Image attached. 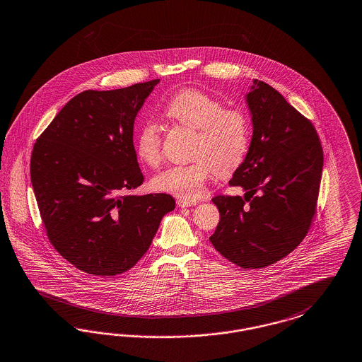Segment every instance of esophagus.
Segmentation results:
<instances>
[{
	"instance_id": "obj_1",
	"label": "esophagus",
	"mask_w": 362,
	"mask_h": 362,
	"mask_svg": "<svg viewBox=\"0 0 362 362\" xmlns=\"http://www.w3.org/2000/svg\"><path fill=\"white\" fill-rule=\"evenodd\" d=\"M179 207H189V206H195L197 203L195 201H187V199H177L176 201Z\"/></svg>"
}]
</instances>
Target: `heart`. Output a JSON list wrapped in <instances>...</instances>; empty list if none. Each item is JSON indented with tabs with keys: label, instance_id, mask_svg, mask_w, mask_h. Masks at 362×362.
<instances>
[{
	"label": "heart",
	"instance_id": "b5f03b06",
	"mask_svg": "<svg viewBox=\"0 0 362 362\" xmlns=\"http://www.w3.org/2000/svg\"><path fill=\"white\" fill-rule=\"evenodd\" d=\"M164 113L175 124L194 130L189 155L194 161L173 165L152 177V187L183 199H198L216 171L234 173L245 159L250 125L245 113L223 107L216 97L199 88H183L167 102ZM136 155L148 167H158L163 160L159 125L146 121L136 136Z\"/></svg>",
	"mask_w": 362,
	"mask_h": 362
}]
</instances>
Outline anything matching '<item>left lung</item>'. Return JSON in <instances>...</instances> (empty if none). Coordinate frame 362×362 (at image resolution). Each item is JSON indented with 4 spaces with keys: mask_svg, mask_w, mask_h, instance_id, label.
Returning a JSON list of instances; mask_svg holds the SVG:
<instances>
[{
    "mask_svg": "<svg viewBox=\"0 0 362 362\" xmlns=\"http://www.w3.org/2000/svg\"><path fill=\"white\" fill-rule=\"evenodd\" d=\"M250 88L246 103L253 136L229 182L244 188L245 197L213 198L221 218L210 241L235 265L257 269L286 257L308 233L317 211L323 149L311 121L277 90L257 79Z\"/></svg>",
    "mask_w": 362,
    "mask_h": 362,
    "instance_id": "obj_1",
    "label": "left lung"
}]
</instances>
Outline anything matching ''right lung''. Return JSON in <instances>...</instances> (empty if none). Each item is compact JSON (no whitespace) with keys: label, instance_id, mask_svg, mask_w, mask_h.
<instances>
[{"label":"right lung","instance_id":"right-lung-1","mask_svg":"<svg viewBox=\"0 0 362 362\" xmlns=\"http://www.w3.org/2000/svg\"><path fill=\"white\" fill-rule=\"evenodd\" d=\"M159 82L79 93L33 145L30 182L48 240L90 275L136 265L175 209L168 194H124L144 182L133 125Z\"/></svg>","mask_w":362,"mask_h":362}]
</instances>
